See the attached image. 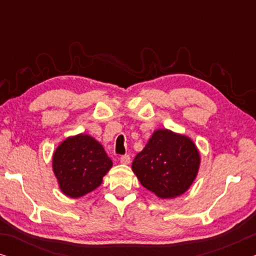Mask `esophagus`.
Wrapping results in <instances>:
<instances>
[{
  "instance_id": "1",
  "label": "esophagus",
  "mask_w": 256,
  "mask_h": 256,
  "mask_svg": "<svg viewBox=\"0 0 256 256\" xmlns=\"http://www.w3.org/2000/svg\"><path fill=\"white\" fill-rule=\"evenodd\" d=\"M120 162L122 164H129V163H130V156H129V155H122L120 157Z\"/></svg>"
}]
</instances>
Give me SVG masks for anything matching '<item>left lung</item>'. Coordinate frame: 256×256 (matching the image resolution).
<instances>
[{"label":"left lung","mask_w":256,"mask_h":256,"mask_svg":"<svg viewBox=\"0 0 256 256\" xmlns=\"http://www.w3.org/2000/svg\"><path fill=\"white\" fill-rule=\"evenodd\" d=\"M199 164V152L190 138L158 129L136 155L132 169L146 190L166 199L183 194L191 186Z\"/></svg>","instance_id":"8db88e82"}]
</instances>
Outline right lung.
Here are the masks:
<instances>
[{
  "mask_svg": "<svg viewBox=\"0 0 256 256\" xmlns=\"http://www.w3.org/2000/svg\"><path fill=\"white\" fill-rule=\"evenodd\" d=\"M113 166L104 146L86 134L62 141L54 154L52 168L59 188L68 197L79 198L96 190Z\"/></svg>",
  "mask_w": 256,
  "mask_h": 256,
  "instance_id": "right-lung-1",
  "label": "right lung"
}]
</instances>
